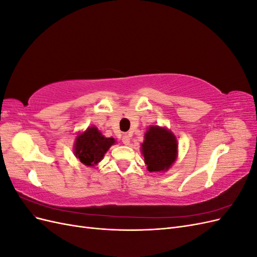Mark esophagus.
<instances>
[{"mask_svg":"<svg viewBox=\"0 0 257 257\" xmlns=\"http://www.w3.org/2000/svg\"><path fill=\"white\" fill-rule=\"evenodd\" d=\"M130 141H131V137L128 135H124L122 137V142L124 145H128L130 144Z\"/></svg>","mask_w":257,"mask_h":257,"instance_id":"1","label":"esophagus"}]
</instances>
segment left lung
<instances>
[{"instance_id": "obj_1", "label": "left lung", "mask_w": 257, "mask_h": 257, "mask_svg": "<svg viewBox=\"0 0 257 257\" xmlns=\"http://www.w3.org/2000/svg\"><path fill=\"white\" fill-rule=\"evenodd\" d=\"M142 149L148 170L164 172L176 161L178 143L172 132L160 126H150L145 135Z\"/></svg>"}]
</instances>
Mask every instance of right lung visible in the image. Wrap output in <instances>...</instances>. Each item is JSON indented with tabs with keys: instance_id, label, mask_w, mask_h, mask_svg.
<instances>
[{
	"instance_id": "right-lung-1",
	"label": "right lung",
	"mask_w": 257,
	"mask_h": 257,
	"mask_svg": "<svg viewBox=\"0 0 257 257\" xmlns=\"http://www.w3.org/2000/svg\"><path fill=\"white\" fill-rule=\"evenodd\" d=\"M113 144V138L104 137L96 127L92 126L77 136L75 155L82 164L93 166L103 159L104 154Z\"/></svg>"
}]
</instances>
